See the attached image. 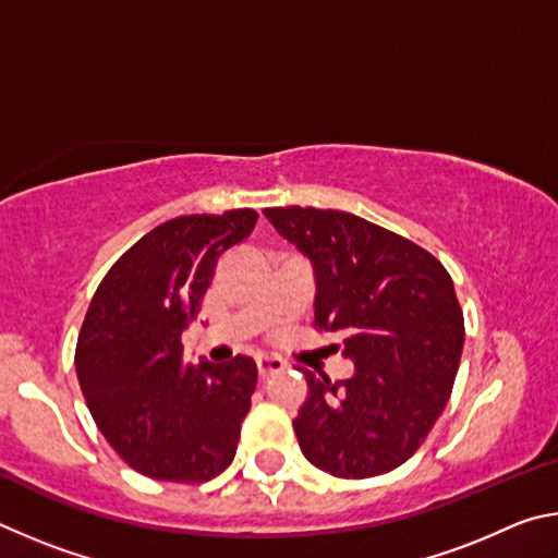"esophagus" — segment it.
<instances>
[{
    "mask_svg": "<svg viewBox=\"0 0 558 558\" xmlns=\"http://www.w3.org/2000/svg\"><path fill=\"white\" fill-rule=\"evenodd\" d=\"M256 364H258L260 379H268V376L286 369V362H282V359H278V356H270V354H260L256 359Z\"/></svg>",
    "mask_w": 558,
    "mask_h": 558,
    "instance_id": "obj_1",
    "label": "esophagus"
}]
</instances>
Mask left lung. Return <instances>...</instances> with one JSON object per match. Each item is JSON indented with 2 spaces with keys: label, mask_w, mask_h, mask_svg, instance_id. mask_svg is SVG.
I'll list each match as a JSON object with an SVG mask.
<instances>
[{
  "label": "left lung",
  "mask_w": 558,
  "mask_h": 558,
  "mask_svg": "<svg viewBox=\"0 0 558 558\" xmlns=\"http://www.w3.org/2000/svg\"><path fill=\"white\" fill-rule=\"evenodd\" d=\"M282 239L313 260L315 329L335 332L352 379L305 372L307 401L292 428L302 456L335 477L403 465L450 399L465 323L442 263L354 214L313 206L266 209Z\"/></svg>",
  "instance_id": "1"
}]
</instances>
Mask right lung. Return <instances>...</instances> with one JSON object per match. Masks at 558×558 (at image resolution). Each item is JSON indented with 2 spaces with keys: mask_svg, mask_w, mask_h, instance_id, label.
<instances>
[{
  "mask_svg": "<svg viewBox=\"0 0 558 558\" xmlns=\"http://www.w3.org/2000/svg\"><path fill=\"white\" fill-rule=\"evenodd\" d=\"M253 209L159 223L122 253L83 319L75 374L93 421L132 470L206 483L231 465L258 369L251 356L184 362L182 332L199 315L216 263L245 241Z\"/></svg>",
  "mask_w": 558,
  "mask_h": 558,
  "instance_id": "add662e5",
  "label": "right lung"
}]
</instances>
